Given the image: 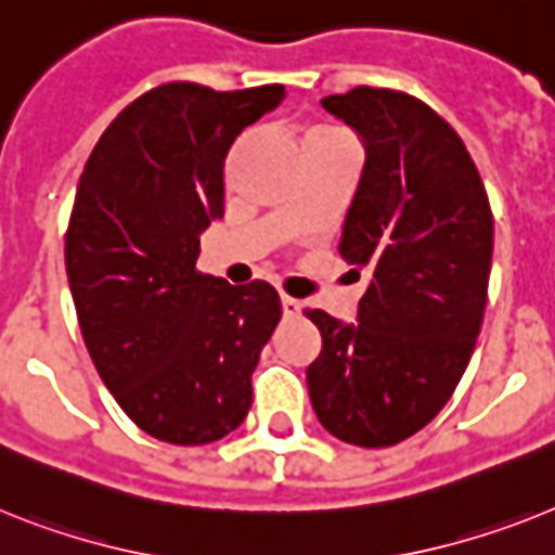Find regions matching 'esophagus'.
<instances>
[{"mask_svg":"<svg viewBox=\"0 0 555 555\" xmlns=\"http://www.w3.org/2000/svg\"><path fill=\"white\" fill-rule=\"evenodd\" d=\"M282 313H285V319H296L301 313V301L291 299V296H282Z\"/></svg>","mask_w":555,"mask_h":555,"instance_id":"obj_1","label":"esophagus"}]
</instances>
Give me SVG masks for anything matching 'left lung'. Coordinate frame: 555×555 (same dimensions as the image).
<instances>
[{"instance_id":"left-lung-1","label":"left lung","mask_w":555,"mask_h":555,"mask_svg":"<svg viewBox=\"0 0 555 555\" xmlns=\"http://www.w3.org/2000/svg\"><path fill=\"white\" fill-rule=\"evenodd\" d=\"M321 106L364 143L338 254L370 270V287L352 324L307 310L321 333L307 389L330 435L384 449L435 421L472 361L493 217L468 149L431 106L372 87Z\"/></svg>"}]
</instances>
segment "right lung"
Here are the masks:
<instances>
[{
  "mask_svg": "<svg viewBox=\"0 0 555 555\" xmlns=\"http://www.w3.org/2000/svg\"><path fill=\"white\" fill-rule=\"evenodd\" d=\"M282 98V83H163L112 120L78 180L64 262L83 344L120 409L163 443L206 446L245 421L282 319L268 282L197 270L199 234L225 214L228 149Z\"/></svg>",
  "mask_w": 555,
  "mask_h": 555,
  "instance_id": "obj_1",
  "label": "right lung"
}]
</instances>
